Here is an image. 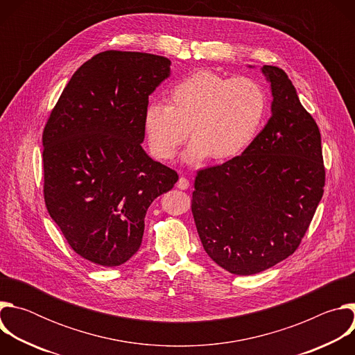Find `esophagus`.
<instances>
[{
    "label": "esophagus",
    "instance_id": "obj_1",
    "mask_svg": "<svg viewBox=\"0 0 355 355\" xmlns=\"http://www.w3.org/2000/svg\"><path fill=\"white\" fill-rule=\"evenodd\" d=\"M177 187H178L180 189H188V188H189V180L185 178V177H180V180H178V182H177Z\"/></svg>",
    "mask_w": 355,
    "mask_h": 355
}]
</instances>
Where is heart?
Segmentation results:
<instances>
[{"label": "heart", "instance_id": "b5f03b06", "mask_svg": "<svg viewBox=\"0 0 355 355\" xmlns=\"http://www.w3.org/2000/svg\"><path fill=\"white\" fill-rule=\"evenodd\" d=\"M267 110L268 96L259 81L198 71L171 88L168 104L146 107L144 129L151 151L162 160L173 159L191 133L185 162H223L254 141Z\"/></svg>", "mask_w": 355, "mask_h": 355}]
</instances>
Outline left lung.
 Returning <instances> with one entry per match:
<instances>
[{"instance_id":"left-lung-1","label":"left lung","mask_w":355,"mask_h":355,"mask_svg":"<svg viewBox=\"0 0 355 355\" xmlns=\"http://www.w3.org/2000/svg\"><path fill=\"white\" fill-rule=\"evenodd\" d=\"M271 118L243 153L199 170L192 215L208 256L252 275L293 254L323 196L322 139L286 73L263 66Z\"/></svg>"}]
</instances>
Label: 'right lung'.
<instances>
[{
  "instance_id": "1",
  "label": "right lung",
  "mask_w": 355,
  "mask_h": 355,
  "mask_svg": "<svg viewBox=\"0 0 355 355\" xmlns=\"http://www.w3.org/2000/svg\"><path fill=\"white\" fill-rule=\"evenodd\" d=\"M167 58L107 50L70 78L43 130V195L70 247L104 267L139 250L144 216L178 175L141 147L148 95Z\"/></svg>"
}]
</instances>
